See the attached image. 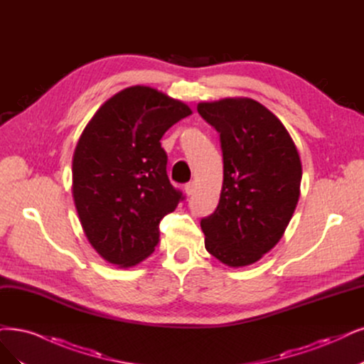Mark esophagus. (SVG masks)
<instances>
[{
    "label": "esophagus",
    "instance_id": "esophagus-1",
    "mask_svg": "<svg viewBox=\"0 0 364 364\" xmlns=\"http://www.w3.org/2000/svg\"><path fill=\"white\" fill-rule=\"evenodd\" d=\"M184 192H186V195H193L195 193V183H187L186 186H184Z\"/></svg>",
    "mask_w": 364,
    "mask_h": 364
}]
</instances>
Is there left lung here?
Here are the masks:
<instances>
[{
  "label": "left lung",
  "instance_id": "obj_1",
  "mask_svg": "<svg viewBox=\"0 0 364 364\" xmlns=\"http://www.w3.org/2000/svg\"><path fill=\"white\" fill-rule=\"evenodd\" d=\"M220 134L223 186L219 205L200 220L205 249L230 267L257 262L284 235L297 207L301 161L280 119L252 99L198 105Z\"/></svg>",
  "mask_w": 364,
  "mask_h": 364
}]
</instances>
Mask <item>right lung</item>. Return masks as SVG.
<instances>
[{"instance_id":"right-lung-1","label":"right lung","mask_w":364,"mask_h":364,"mask_svg":"<svg viewBox=\"0 0 364 364\" xmlns=\"http://www.w3.org/2000/svg\"><path fill=\"white\" fill-rule=\"evenodd\" d=\"M192 109L154 88L115 94L94 114L73 154V199L80 225L103 259L133 267L154 252L159 223L183 193L169 183L165 132Z\"/></svg>"}]
</instances>
